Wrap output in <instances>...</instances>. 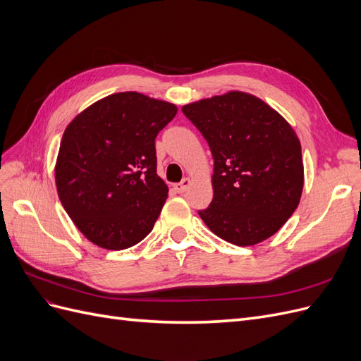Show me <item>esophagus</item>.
<instances>
[{
  "label": "esophagus",
  "instance_id": "esophagus-1",
  "mask_svg": "<svg viewBox=\"0 0 361 361\" xmlns=\"http://www.w3.org/2000/svg\"><path fill=\"white\" fill-rule=\"evenodd\" d=\"M191 185V180L188 179V178H185L180 183H178V185H174V190H176L178 192H185L188 190V187Z\"/></svg>",
  "mask_w": 361,
  "mask_h": 361
}]
</instances>
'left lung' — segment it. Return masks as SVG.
<instances>
[{"label":"left lung","mask_w":361,"mask_h":361,"mask_svg":"<svg viewBox=\"0 0 361 361\" xmlns=\"http://www.w3.org/2000/svg\"><path fill=\"white\" fill-rule=\"evenodd\" d=\"M209 145L214 199L199 211L224 241L255 245L279 232L304 185L301 145L292 126L259 97L228 92L182 106Z\"/></svg>","instance_id":"left-lung-1"}]
</instances>
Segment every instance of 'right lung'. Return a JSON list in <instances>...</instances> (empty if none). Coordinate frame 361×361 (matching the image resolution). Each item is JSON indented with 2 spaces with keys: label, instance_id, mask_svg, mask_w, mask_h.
Instances as JSON below:
<instances>
[{
  "label": "right lung",
  "instance_id": "1",
  "mask_svg": "<svg viewBox=\"0 0 361 361\" xmlns=\"http://www.w3.org/2000/svg\"><path fill=\"white\" fill-rule=\"evenodd\" d=\"M176 113L170 102L123 92L68 125L56 164L57 192L90 243L125 250L152 232L169 195L157 174L155 138Z\"/></svg>",
  "mask_w": 361,
  "mask_h": 361
}]
</instances>
